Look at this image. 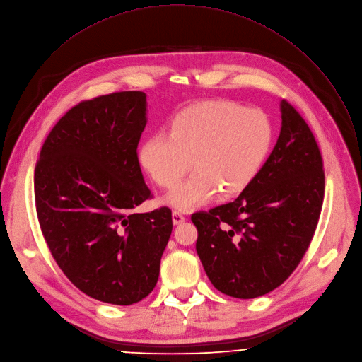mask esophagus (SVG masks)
Wrapping results in <instances>:
<instances>
[{"label":"esophagus","instance_id":"1","mask_svg":"<svg viewBox=\"0 0 362 362\" xmlns=\"http://www.w3.org/2000/svg\"><path fill=\"white\" fill-rule=\"evenodd\" d=\"M184 221H185V216H184L181 212L173 211V223H174V226H180V224H182Z\"/></svg>","mask_w":362,"mask_h":362}]
</instances>
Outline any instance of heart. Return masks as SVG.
<instances>
[{
  "label": "heart",
  "instance_id": "heart-1",
  "mask_svg": "<svg viewBox=\"0 0 362 362\" xmlns=\"http://www.w3.org/2000/svg\"><path fill=\"white\" fill-rule=\"evenodd\" d=\"M274 127L258 108L233 101H208L180 112L167 132L150 135L138 153L142 170L161 188H175L192 167L194 175L167 197L180 211H192L247 189L271 151Z\"/></svg>",
  "mask_w": 362,
  "mask_h": 362
}]
</instances>
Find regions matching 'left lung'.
I'll return each instance as SVG.
<instances>
[{"label":"left lung","mask_w":362,"mask_h":362,"mask_svg":"<svg viewBox=\"0 0 362 362\" xmlns=\"http://www.w3.org/2000/svg\"><path fill=\"white\" fill-rule=\"evenodd\" d=\"M275 147L252 184L233 202L192 214L197 254L226 296L250 300L275 290L300 264L324 201L322 158L296 108L279 103Z\"/></svg>","instance_id":"1"}]
</instances>
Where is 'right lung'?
<instances>
[{
	"label": "right lung",
	"mask_w": 362,
	"mask_h": 362,
	"mask_svg": "<svg viewBox=\"0 0 362 362\" xmlns=\"http://www.w3.org/2000/svg\"><path fill=\"white\" fill-rule=\"evenodd\" d=\"M147 95L122 91L71 108L35 167L41 231L58 267L88 297L114 305L146 298L173 231L171 209H132L151 197L136 147Z\"/></svg>",
	"instance_id": "1"
}]
</instances>
